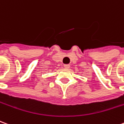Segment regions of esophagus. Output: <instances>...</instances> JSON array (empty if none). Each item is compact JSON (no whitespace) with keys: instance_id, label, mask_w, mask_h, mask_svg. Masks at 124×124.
Wrapping results in <instances>:
<instances>
[{"instance_id":"esophagus-1","label":"esophagus","mask_w":124,"mask_h":124,"mask_svg":"<svg viewBox=\"0 0 124 124\" xmlns=\"http://www.w3.org/2000/svg\"><path fill=\"white\" fill-rule=\"evenodd\" d=\"M64 67L65 68H70V65L69 64H64Z\"/></svg>"}]
</instances>
